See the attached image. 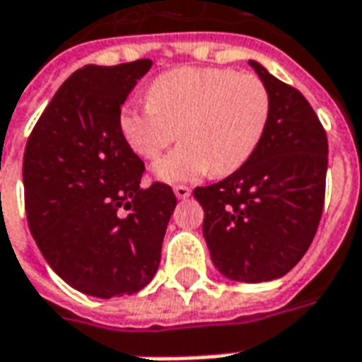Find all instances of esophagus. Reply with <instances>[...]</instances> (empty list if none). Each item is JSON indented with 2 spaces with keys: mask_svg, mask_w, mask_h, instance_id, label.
I'll return each instance as SVG.
<instances>
[{
  "mask_svg": "<svg viewBox=\"0 0 362 362\" xmlns=\"http://www.w3.org/2000/svg\"><path fill=\"white\" fill-rule=\"evenodd\" d=\"M174 194H176L178 199H186V197H189V194H192V188L178 184V186H174Z\"/></svg>",
  "mask_w": 362,
  "mask_h": 362,
  "instance_id": "obj_1",
  "label": "esophagus"
}]
</instances>
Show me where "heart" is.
I'll return each instance as SVG.
<instances>
[{"label":"heart","instance_id":"1","mask_svg":"<svg viewBox=\"0 0 362 362\" xmlns=\"http://www.w3.org/2000/svg\"><path fill=\"white\" fill-rule=\"evenodd\" d=\"M269 88L257 74L213 66H180L159 74L149 101L120 109L124 140L141 159L153 160L180 130L182 144L155 163L167 184L232 174L247 163L270 120Z\"/></svg>","mask_w":362,"mask_h":362}]
</instances>
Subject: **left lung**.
Masks as SVG:
<instances>
[{
	"label": "left lung",
	"mask_w": 362,
	"mask_h": 362,
	"mask_svg": "<svg viewBox=\"0 0 362 362\" xmlns=\"http://www.w3.org/2000/svg\"><path fill=\"white\" fill-rule=\"evenodd\" d=\"M270 93V120L247 163L194 189L211 259L230 280L269 282L307 253L322 216L328 138L293 86L249 61Z\"/></svg>",
	"instance_id": "8db88e82"
}]
</instances>
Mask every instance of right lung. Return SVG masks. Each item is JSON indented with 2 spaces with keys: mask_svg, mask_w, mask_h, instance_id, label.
I'll list each match as a JSON object with an SVG mask.
<instances>
[{
  "mask_svg": "<svg viewBox=\"0 0 362 362\" xmlns=\"http://www.w3.org/2000/svg\"><path fill=\"white\" fill-rule=\"evenodd\" d=\"M149 69V59H138L72 72L24 149V209L36 245L88 296H130L151 282L176 207L168 184L141 188L144 160L119 127L120 105Z\"/></svg>",
  "mask_w": 362,
  "mask_h": 362,
  "instance_id": "right-lung-1",
  "label": "right lung"
}]
</instances>
